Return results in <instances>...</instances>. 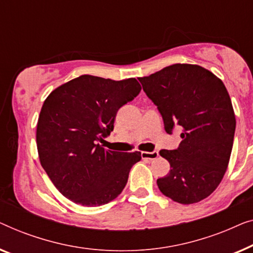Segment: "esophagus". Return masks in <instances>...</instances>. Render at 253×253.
Returning a JSON list of instances; mask_svg holds the SVG:
<instances>
[{"label":"esophagus","mask_w":253,"mask_h":253,"mask_svg":"<svg viewBox=\"0 0 253 253\" xmlns=\"http://www.w3.org/2000/svg\"><path fill=\"white\" fill-rule=\"evenodd\" d=\"M141 157L142 159H147V161H154V159L158 157V151H151V152L142 151Z\"/></svg>","instance_id":"esophagus-1"}]
</instances>
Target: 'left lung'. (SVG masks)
Wrapping results in <instances>:
<instances>
[{
  "mask_svg": "<svg viewBox=\"0 0 253 253\" xmlns=\"http://www.w3.org/2000/svg\"><path fill=\"white\" fill-rule=\"evenodd\" d=\"M138 80L166 133L174 127L182 131L179 148L159 151L170 165L157 180L159 190L180 204L201 202L221 182L232 154L236 120L225 84L191 64H174Z\"/></svg>",
  "mask_w": 253,
  "mask_h": 253,
  "instance_id": "1",
  "label": "left lung"
}]
</instances>
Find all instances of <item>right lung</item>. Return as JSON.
<instances>
[{
	"label": "right lung",
	"mask_w": 253,
	"mask_h": 253,
	"mask_svg": "<svg viewBox=\"0 0 253 253\" xmlns=\"http://www.w3.org/2000/svg\"><path fill=\"white\" fill-rule=\"evenodd\" d=\"M136 79L81 76L62 84L42 105L37 127L41 165L66 198L101 206L118 197L141 152L106 150L118 110L140 94Z\"/></svg>",
	"instance_id": "right-lung-1"
}]
</instances>
